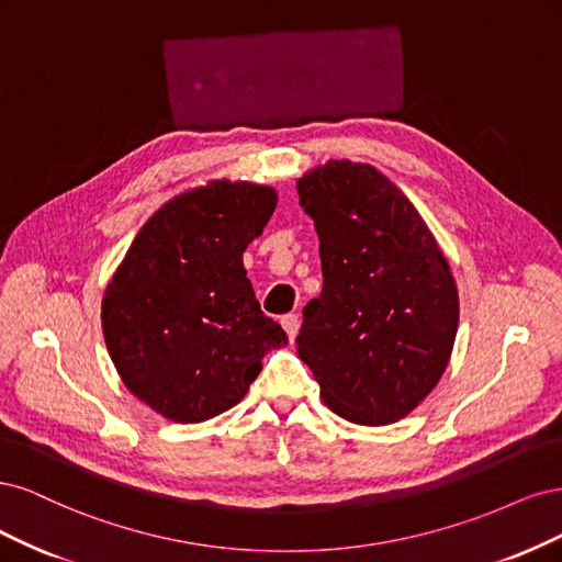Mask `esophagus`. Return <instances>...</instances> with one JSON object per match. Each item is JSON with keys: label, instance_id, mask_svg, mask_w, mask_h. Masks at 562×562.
Returning a JSON list of instances; mask_svg holds the SVG:
<instances>
[{"label": "esophagus", "instance_id": "esophagus-1", "mask_svg": "<svg viewBox=\"0 0 562 562\" xmlns=\"http://www.w3.org/2000/svg\"><path fill=\"white\" fill-rule=\"evenodd\" d=\"M282 327H284V331H286V336H289V340H294L296 338V334H299V315H294V313H289V315H284L282 319Z\"/></svg>", "mask_w": 562, "mask_h": 562}]
</instances>
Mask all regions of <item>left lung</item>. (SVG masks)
Masks as SVG:
<instances>
[{
  "mask_svg": "<svg viewBox=\"0 0 562 562\" xmlns=\"http://www.w3.org/2000/svg\"><path fill=\"white\" fill-rule=\"evenodd\" d=\"M324 284L303 307L299 357L340 418L387 425L439 383L458 334V286L423 216L367 162L299 179Z\"/></svg>",
  "mask_w": 562,
  "mask_h": 562,
  "instance_id": "8db88e82",
  "label": "left lung"
}]
</instances>
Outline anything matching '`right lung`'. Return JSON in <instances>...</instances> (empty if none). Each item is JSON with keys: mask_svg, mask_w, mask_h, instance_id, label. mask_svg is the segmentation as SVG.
<instances>
[{"mask_svg": "<svg viewBox=\"0 0 562 562\" xmlns=\"http://www.w3.org/2000/svg\"><path fill=\"white\" fill-rule=\"evenodd\" d=\"M276 205L273 189L247 182L177 195L142 226L106 286V350L137 400L175 423L238 404L263 352L286 346L243 266Z\"/></svg>", "mask_w": 562, "mask_h": 562, "instance_id": "right-lung-1", "label": "right lung"}]
</instances>
